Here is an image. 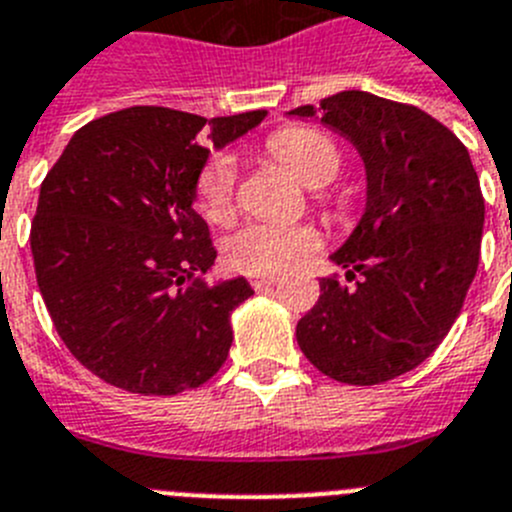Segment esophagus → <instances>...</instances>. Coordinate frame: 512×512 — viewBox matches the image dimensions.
<instances>
[{
  "instance_id": "obj_1",
  "label": "esophagus",
  "mask_w": 512,
  "mask_h": 512,
  "mask_svg": "<svg viewBox=\"0 0 512 512\" xmlns=\"http://www.w3.org/2000/svg\"><path fill=\"white\" fill-rule=\"evenodd\" d=\"M275 283H278V280H275V278H252V280H250V285H252V288H255V290L270 288V285H275Z\"/></svg>"
}]
</instances>
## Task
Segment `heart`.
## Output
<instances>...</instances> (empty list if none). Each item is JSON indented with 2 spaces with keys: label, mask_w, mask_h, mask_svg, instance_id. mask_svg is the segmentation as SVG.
Returning <instances> with one entry per match:
<instances>
[{
  "label": "heart",
  "mask_w": 512,
  "mask_h": 512,
  "mask_svg": "<svg viewBox=\"0 0 512 512\" xmlns=\"http://www.w3.org/2000/svg\"><path fill=\"white\" fill-rule=\"evenodd\" d=\"M267 153L283 163L306 186H326L342 168V153L326 132L316 127H285L270 135ZM237 170L224 155L211 158L196 178V206L214 224L234 216ZM321 232L313 224L252 222L227 239V260L239 273L278 275L293 262L319 250Z\"/></svg>",
  "instance_id": "obj_1"
}]
</instances>
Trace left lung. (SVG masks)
<instances>
[{
    "label": "left lung",
    "instance_id": "obj_1",
    "mask_svg": "<svg viewBox=\"0 0 512 512\" xmlns=\"http://www.w3.org/2000/svg\"><path fill=\"white\" fill-rule=\"evenodd\" d=\"M290 114H319L367 168L365 216L331 255L352 285L319 280L298 347L331 380L380 385L421 365L462 311L480 262V181L462 140L411 104L342 91Z\"/></svg>",
    "mask_w": 512,
    "mask_h": 512
}]
</instances>
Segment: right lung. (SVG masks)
<instances>
[{"label":"right lung","mask_w":512,"mask_h":512,"mask_svg":"<svg viewBox=\"0 0 512 512\" xmlns=\"http://www.w3.org/2000/svg\"><path fill=\"white\" fill-rule=\"evenodd\" d=\"M262 117L130 107L84 124L48 170L30 229L38 288L63 344L114 388L178 395L224 365L229 313L252 288L204 283L216 250L196 178L211 142Z\"/></svg>","instance_id":"1"}]
</instances>
